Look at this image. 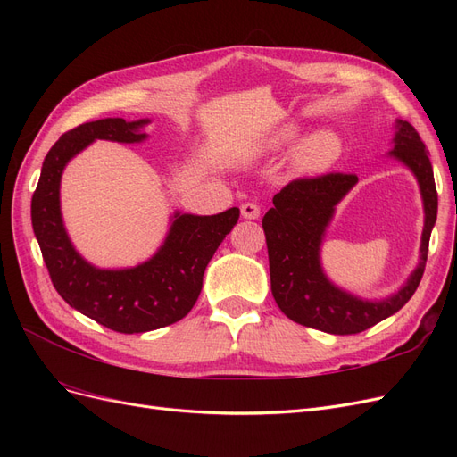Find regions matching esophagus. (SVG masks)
Wrapping results in <instances>:
<instances>
[{"mask_svg": "<svg viewBox=\"0 0 457 457\" xmlns=\"http://www.w3.org/2000/svg\"><path fill=\"white\" fill-rule=\"evenodd\" d=\"M240 212H242L244 219H257L261 215V207L253 202H245V204H242Z\"/></svg>", "mask_w": 457, "mask_h": 457, "instance_id": "esophagus-1", "label": "esophagus"}]
</instances>
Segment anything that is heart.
Returning <instances> with one entry per match:
<instances>
[{
    "mask_svg": "<svg viewBox=\"0 0 457 457\" xmlns=\"http://www.w3.org/2000/svg\"><path fill=\"white\" fill-rule=\"evenodd\" d=\"M299 135V128L295 123H287L272 135L270 148H284L292 145ZM341 154V141L334 131L320 129L314 131L303 139L295 152H294V163L299 171L305 173H320L328 170Z\"/></svg>",
    "mask_w": 457,
    "mask_h": 457,
    "instance_id": "heart-1",
    "label": "heart"
}]
</instances>
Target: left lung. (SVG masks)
<instances>
[{"label":"left lung","instance_id":"obj_1","mask_svg":"<svg viewBox=\"0 0 457 457\" xmlns=\"http://www.w3.org/2000/svg\"><path fill=\"white\" fill-rule=\"evenodd\" d=\"M393 143L395 148L389 154L408 165L416 175L423 198L425 225L420 265L396 294L381 301L361 299L331 284L320 265V245L336 205L358 183V177L353 173H326L295 179L274 195V205L262 217L272 295L276 305L294 322L334 336L361 334L398 312L416 294L425 270L428 238L436 220L438 195L433 165L416 128L396 120Z\"/></svg>","mask_w":457,"mask_h":457}]
</instances>
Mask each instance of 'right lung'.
<instances>
[{
	"mask_svg": "<svg viewBox=\"0 0 457 457\" xmlns=\"http://www.w3.org/2000/svg\"><path fill=\"white\" fill-rule=\"evenodd\" d=\"M148 121L104 118L66 131L47 152L32 196V227L54 289L72 309L120 334H143L185 318L202 292L207 262L240 217L238 207L217 215L177 212L160 250L133 269H96L74 250L61 215L66 163L96 139L145 141Z\"/></svg>",
	"mask_w": 457,
	"mask_h": 457,
	"instance_id": "1",
	"label": "right lung"
}]
</instances>
